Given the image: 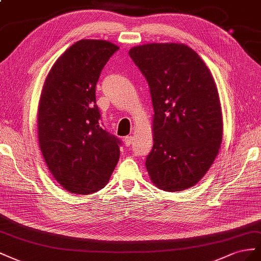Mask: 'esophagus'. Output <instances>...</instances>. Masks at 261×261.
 Listing matches in <instances>:
<instances>
[{
    "instance_id": "obj_1",
    "label": "esophagus",
    "mask_w": 261,
    "mask_h": 261,
    "mask_svg": "<svg viewBox=\"0 0 261 261\" xmlns=\"http://www.w3.org/2000/svg\"><path fill=\"white\" fill-rule=\"evenodd\" d=\"M132 141H133V138H132L131 136H126V137L123 139V142H124L125 146H130L131 143H132Z\"/></svg>"
}]
</instances>
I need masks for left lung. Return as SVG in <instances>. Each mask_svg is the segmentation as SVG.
Returning a JSON list of instances; mask_svg holds the SVG:
<instances>
[{
  "mask_svg": "<svg viewBox=\"0 0 261 261\" xmlns=\"http://www.w3.org/2000/svg\"><path fill=\"white\" fill-rule=\"evenodd\" d=\"M129 55L150 87L153 147L145 166L162 190L195 186L211 167L222 142L217 86L205 63L184 43H147Z\"/></svg>",
  "mask_w": 261,
  "mask_h": 261,
  "instance_id": "8db88e82",
  "label": "left lung"
}]
</instances>
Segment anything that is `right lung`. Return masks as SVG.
I'll return each instance as SVG.
<instances>
[{
	"instance_id": "right-lung-1",
	"label": "right lung",
	"mask_w": 261,
	"mask_h": 261,
	"mask_svg": "<svg viewBox=\"0 0 261 261\" xmlns=\"http://www.w3.org/2000/svg\"><path fill=\"white\" fill-rule=\"evenodd\" d=\"M118 49L106 40L82 39L58 59L44 81L39 146L52 176L72 193L103 188L120 156L121 141L100 125L95 95L101 70Z\"/></svg>"
}]
</instances>
